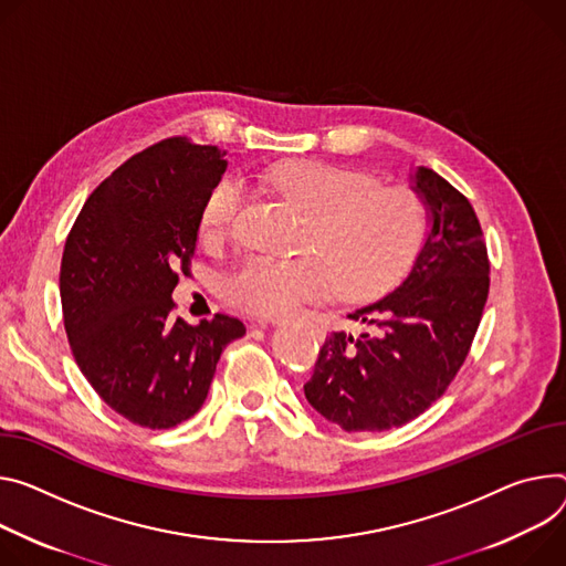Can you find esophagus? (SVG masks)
<instances>
[{"label":"esophagus","mask_w":566,"mask_h":566,"mask_svg":"<svg viewBox=\"0 0 566 566\" xmlns=\"http://www.w3.org/2000/svg\"><path fill=\"white\" fill-rule=\"evenodd\" d=\"M284 318L280 316H269V318H260V325H282Z\"/></svg>","instance_id":"obj_1"}]
</instances>
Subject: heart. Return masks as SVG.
Returning <instances> with one entry per match:
<instances>
[{"label":"heart","instance_id":"b5f03b06","mask_svg":"<svg viewBox=\"0 0 566 566\" xmlns=\"http://www.w3.org/2000/svg\"><path fill=\"white\" fill-rule=\"evenodd\" d=\"M271 187L306 217L293 260L250 256L223 280V297L250 314L277 316L304 300L336 289L343 297H368L388 289L413 260L427 228L424 205L399 185H377L323 163H291L269 171ZM243 191L223 178L202 210V239L230 237Z\"/></svg>","mask_w":566,"mask_h":566}]
</instances>
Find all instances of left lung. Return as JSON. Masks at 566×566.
<instances>
[{
	"mask_svg": "<svg viewBox=\"0 0 566 566\" xmlns=\"http://www.w3.org/2000/svg\"><path fill=\"white\" fill-rule=\"evenodd\" d=\"M429 230L399 286L358 306L361 332H332L304 395L345 431L416 420L465 364L490 291L483 230L470 200L433 169L410 176Z\"/></svg>",
	"mask_w": 566,
	"mask_h": 566,
	"instance_id": "8db88e82",
	"label": "left lung"
}]
</instances>
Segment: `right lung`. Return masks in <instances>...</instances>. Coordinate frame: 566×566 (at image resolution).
<instances>
[{
	"mask_svg": "<svg viewBox=\"0 0 566 566\" xmlns=\"http://www.w3.org/2000/svg\"><path fill=\"white\" fill-rule=\"evenodd\" d=\"M226 167L217 146L153 144L90 193L65 241L61 302L72 354L96 395L146 429L189 420L221 352L245 334L226 314L187 325L171 300Z\"/></svg>",
	"mask_w": 566,
	"mask_h": 566,
	"instance_id": "right-lung-1",
	"label": "right lung"
}]
</instances>
